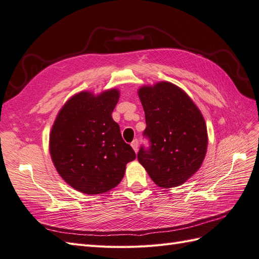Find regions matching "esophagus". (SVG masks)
Wrapping results in <instances>:
<instances>
[{"label": "esophagus", "mask_w": 259, "mask_h": 259, "mask_svg": "<svg viewBox=\"0 0 259 259\" xmlns=\"http://www.w3.org/2000/svg\"><path fill=\"white\" fill-rule=\"evenodd\" d=\"M131 147H132V149H134L135 152L137 153L138 150H139V141L137 140V139H135V140L131 142Z\"/></svg>", "instance_id": "obj_1"}]
</instances>
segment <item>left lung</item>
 <instances>
[{
	"label": "left lung",
	"mask_w": 259,
	"mask_h": 259,
	"mask_svg": "<svg viewBox=\"0 0 259 259\" xmlns=\"http://www.w3.org/2000/svg\"><path fill=\"white\" fill-rule=\"evenodd\" d=\"M147 128L138 160L157 186H180L201 166L207 152V125L189 96L168 82L139 90Z\"/></svg>",
	"instance_id": "left-lung-1"
}]
</instances>
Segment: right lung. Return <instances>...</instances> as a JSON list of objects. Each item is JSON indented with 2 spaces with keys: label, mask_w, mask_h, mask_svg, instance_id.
Wrapping results in <instances>:
<instances>
[{
  "label": "right lung",
  "mask_w": 259,
  "mask_h": 259,
  "mask_svg": "<svg viewBox=\"0 0 259 259\" xmlns=\"http://www.w3.org/2000/svg\"><path fill=\"white\" fill-rule=\"evenodd\" d=\"M118 99L117 90L98 96L78 93L63 106L51 129L50 154L58 173L83 194L116 187L125 165L136 158L111 117Z\"/></svg>",
  "instance_id": "add662e5"
}]
</instances>
